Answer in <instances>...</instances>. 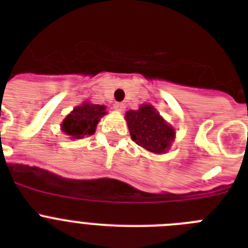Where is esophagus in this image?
<instances>
[{
    "label": "esophagus",
    "instance_id": "34e87169",
    "mask_svg": "<svg viewBox=\"0 0 248 248\" xmlns=\"http://www.w3.org/2000/svg\"><path fill=\"white\" fill-rule=\"evenodd\" d=\"M114 109H117L119 111H124L125 110V105L123 104V103H115L114 104Z\"/></svg>",
    "mask_w": 248,
    "mask_h": 248
}]
</instances>
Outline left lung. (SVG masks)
I'll return each mask as SVG.
<instances>
[{"mask_svg": "<svg viewBox=\"0 0 248 248\" xmlns=\"http://www.w3.org/2000/svg\"><path fill=\"white\" fill-rule=\"evenodd\" d=\"M131 140L146 150L163 154L170 148L175 131L151 105L143 104L138 110L125 114Z\"/></svg>", "mask_w": 248, "mask_h": 248, "instance_id": "left-lung-1", "label": "left lung"}]
</instances>
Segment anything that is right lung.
I'll use <instances>...</instances> for the list:
<instances>
[{"mask_svg": "<svg viewBox=\"0 0 248 248\" xmlns=\"http://www.w3.org/2000/svg\"><path fill=\"white\" fill-rule=\"evenodd\" d=\"M107 114L104 105L84 103L74 108L62 123V130L74 139L94 134L100 118Z\"/></svg>", "mask_w": 248, "mask_h": 248, "instance_id": "obj_1", "label": "right lung"}]
</instances>
